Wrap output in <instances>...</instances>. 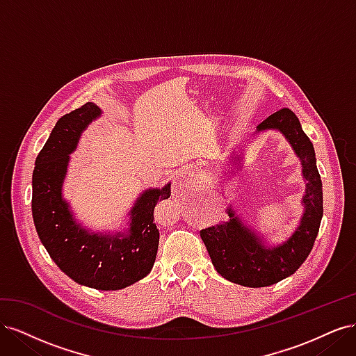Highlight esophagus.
I'll list each match as a JSON object with an SVG mask.
<instances>
[{"label": "esophagus", "instance_id": "esophagus-1", "mask_svg": "<svg viewBox=\"0 0 356 356\" xmlns=\"http://www.w3.org/2000/svg\"><path fill=\"white\" fill-rule=\"evenodd\" d=\"M199 181V174L195 170H186L182 172V174L178 177V184L181 186H191V184H196Z\"/></svg>", "mask_w": 356, "mask_h": 356}]
</instances>
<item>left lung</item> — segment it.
<instances>
[{"label":"left lung","mask_w":356,"mask_h":356,"mask_svg":"<svg viewBox=\"0 0 356 356\" xmlns=\"http://www.w3.org/2000/svg\"><path fill=\"white\" fill-rule=\"evenodd\" d=\"M270 129L286 138L301 160V174L307 181L301 200L305 212L296 232L281 245L266 246L260 236L243 224L233 208L227 211V221L200 232L215 270L233 284L251 288L270 286L297 272L314 248L324 213L315 149L297 115L289 108L279 110L258 124L257 132ZM234 159L241 160L238 156Z\"/></svg>","instance_id":"obj_1"}]
</instances>
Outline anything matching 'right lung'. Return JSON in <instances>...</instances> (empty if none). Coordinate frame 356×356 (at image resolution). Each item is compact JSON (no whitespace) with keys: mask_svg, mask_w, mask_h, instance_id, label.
<instances>
[{"mask_svg":"<svg viewBox=\"0 0 356 356\" xmlns=\"http://www.w3.org/2000/svg\"><path fill=\"white\" fill-rule=\"evenodd\" d=\"M101 114L98 105L88 102L56 122L35 159L32 218L41 243L63 273L80 285L115 291L152 272L160 238L153 212L157 202L170 196V184L139 195L124 233H92L75 221L70 203L62 197L63 179L81 134Z\"/></svg>","mask_w":356,"mask_h":356,"instance_id":"obj_1","label":"right lung"}]
</instances>
